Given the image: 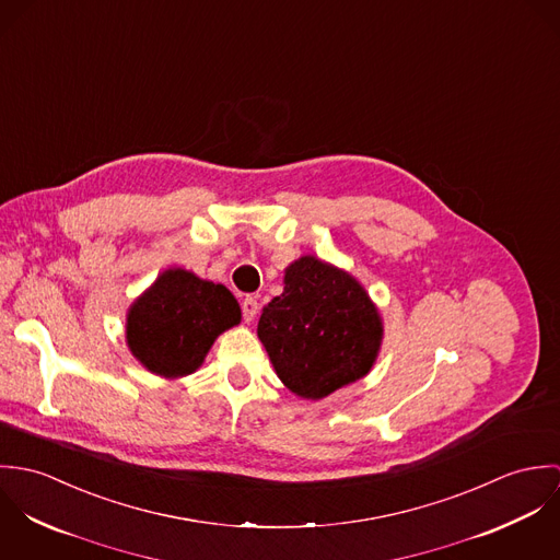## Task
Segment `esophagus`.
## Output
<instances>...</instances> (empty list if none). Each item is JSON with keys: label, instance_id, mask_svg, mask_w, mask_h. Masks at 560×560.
I'll list each match as a JSON object with an SVG mask.
<instances>
[{"label": "esophagus", "instance_id": "1", "mask_svg": "<svg viewBox=\"0 0 560 560\" xmlns=\"http://www.w3.org/2000/svg\"><path fill=\"white\" fill-rule=\"evenodd\" d=\"M241 311H243V319L254 320L256 317V313H258V302H256V298H245L243 300V304H241Z\"/></svg>", "mask_w": 560, "mask_h": 560}]
</instances>
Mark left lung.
I'll use <instances>...</instances> for the list:
<instances>
[{"label": "left lung", "instance_id": "1", "mask_svg": "<svg viewBox=\"0 0 560 560\" xmlns=\"http://www.w3.org/2000/svg\"><path fill=\"white\" fill-rule=\"evenodd\" d=\"M256 334L280 382L319 400L371 373L384 320L360 280L306 254L284 269V291L262 308Z\"/></svg>", "mask_w": 560, "mask_h": 560}]
</instances>
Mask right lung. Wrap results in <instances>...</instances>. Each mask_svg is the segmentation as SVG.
Here are the masks:
<instances>
[{
  "label": "right lung",
  "mask_w": 560,
  "mask_h": 560,
  "mask_svg": "<svg viewBox=\"0 0 560 560\" xmlns=\"http://www.w3.org/2000/svg\"><path fill=\"white\" fill-rule=\"evenodd\" d=\"M240 323V302L224 284L170 267L129 306L125 338L147 371L178 380L196 373L215 338Z\"/></svg>",
  "instance_id": "obj_1"
}]
</instances>
